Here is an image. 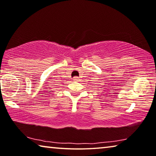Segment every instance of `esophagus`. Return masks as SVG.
Segmentation results:
<instances>
[{
	"mask_svg": "<svg viewBox=\"0 0 156 156\" xmlns=\"http://www.w3.org/2000/svg\"><path fill=\"white\" fill-rule=\"evenodd\" d=\"M73 80H75V81H79V80H80V79H79L78 77H74V78H73Z\"/></svg>",
	"mask_w": 156,
	"mask_h": 156,
	"instance_id": "esophagus-1",
	"label": "esophagus"
}]
</instances>
